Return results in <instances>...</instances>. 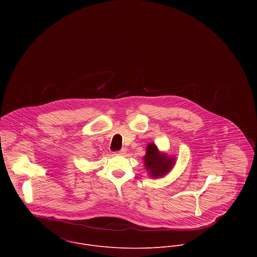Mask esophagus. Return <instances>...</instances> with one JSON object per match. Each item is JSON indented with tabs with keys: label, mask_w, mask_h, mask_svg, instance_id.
Listing matches in <instances>:
<instances>
[{
	"label": "esophagus",
	"mask_w": 257,
	"mask_h": 257,
	"mask_svg": "<svg viewBox=\"0 0 257 257\" xmlns=\"http://www.w3.org/2000/svg\"><path fill=\"white\" fill-rule=\"evenodd\" d=\"M117 153H118V154H120V155H124V154L126 153V149L122 148V149H120L119 151H117Z\"/></svg>",
	"instance_id": "esophagus-1"
}]
</instances>
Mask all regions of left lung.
I'll list each match as a JSON object with an SVG mask.
<instances>
[{
	"label": "left lung",
	"instance_id": "8db88e82",
	"mask_svg": "<svg viewBox=\"0 0 257 257\" xmlns=\"http://www.w3.org/2000/svg\"><path fill=\"white\" fill-rule=\"evenodd\" d=\"M145 166L152 178L162 177L167 174L175 164V158L167 153H161L154 144H148L144 157Z\"/></svg>",
	"mask_w": 257,
	"mask_h": 257
}]
</instances>
